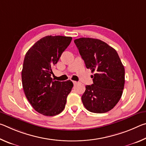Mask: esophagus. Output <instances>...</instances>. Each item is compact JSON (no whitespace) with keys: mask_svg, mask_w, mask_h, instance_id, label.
Instances as JSON below:
<instances>
[{"mask_svg":"<svg viewBox=\"0 0 146 146\" xmlns=\"http://www.w3.org/2000/svg\"><path fill=\"white\" fill-rule=\"evenodd\" d=\"M73 84L75 86V85L77 84H78V82H76V81H73Z\"/></svg>","mask_w":146,"mask_h":146,"instance_id":"obj_1","label":"esophagus"}]
</instances>
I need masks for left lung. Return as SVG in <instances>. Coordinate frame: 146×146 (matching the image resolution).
Masks as SVG:
<instances>
[{"mask_svg": "<svg viewBox=\"0 0 146 146\" xmlns=\"http://www.w3.org/2000/svg\"><path fill=\"white\" fill-rule=\"evenodd\" d=\"M76 44L86 68L95 72L93 84L86 86L82 96L89 111L103 113L115 107L122 97L125 83V70L114 48L99 39L80 38Z\"/></svg>", "mask_w": 146, "mask_h": 146, "instance_id": "8db88e82", "label": "left lung"}]
</instances>
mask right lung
Segmentation results:
<instances>
[{"label": "right lung", "instance_id": "obj_1", "mask_svg": "<svg viewBox=\"0 0 146 146\" xmlns=\"http://www.w3.org/2000/svg\"><path fill=\"white\" fill-rule=\"evenodd\" d=\"M72 38L46 36L38 40L26 53L22 70V82L27 99L40 114L55 116L65 108L73 84L51 78L52 66L70 45Z\"/></svg>", "mask_w": 146, "mask_h": 146}]
</instances>
